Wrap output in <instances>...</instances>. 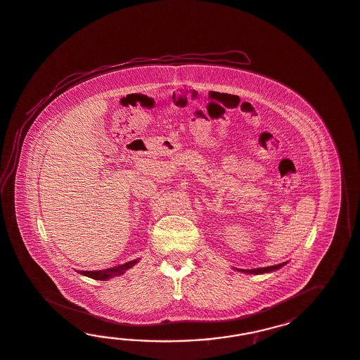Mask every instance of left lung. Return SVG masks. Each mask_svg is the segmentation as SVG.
Masks as SVG:
<instances>
[{"label":"left lung","instance_id":"8db88e82","mask_svg":"<svg viewBox=\"0 0 360 360\" xmlns=\"http://www.w3.org/2000/svg\"><path fill=\"white\" fill-rule=\"evenodd\" d=\"M286 264V262L285 263H280V264H276V266H271V267H263V268H254V269H238V271H241V272H245V274H254V275H260V274H266V272H274V271H276L278 268L283 267Z\"/></svg>","mask_w":360,"mask_h":360}]
</instances>
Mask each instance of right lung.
I'll return each mask as SVG.
<instances>
[{
    "label": "right lung",
    "mask_w": 360,
    "mask_h": 360,
    "mask_svg": "<svg viewBox=\"0 0 360 360\" xmlns=\"http://www.w3.org/2000/svg\"><path fill=\"white\" fill-rule=\"evenodd\" d=\"M137 262H139L137 259L131 260V262H127L126 264H120L117 267L108 268V269H102V271H80L79 274L94 278V280H109L111 277L123 275L127 269L134 267Z\"/></svg>",
    "instance_id": "add662e5"
}]
</instances>
